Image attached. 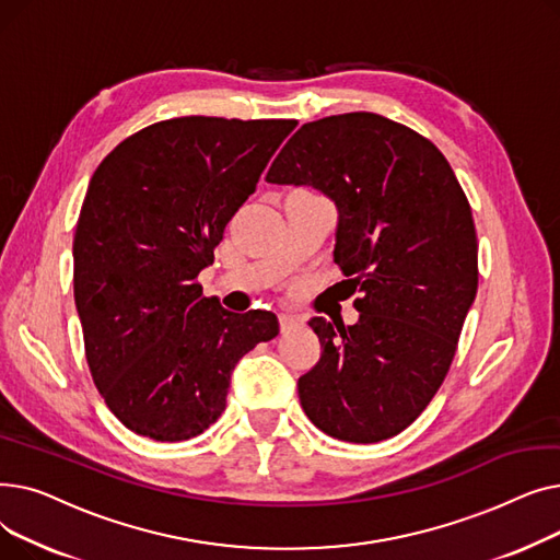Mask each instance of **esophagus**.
<instances>
[{
    "instance_id": "1",
    "label": "esophagus",
    "mask_w": 560,
    "mask_h": 560,
    "mask_svg": "<svg viewBox=\"0 0 560 560\" xmlns=\"http://www.w3.org/2000/svg\"><path fill=\"white\" fill-rule=\"evenodd\" d=\"M279 325H281V331H290L302 325V317L298 315H290V313H281L279 315Z\"/></svg>"
}]
</instances>
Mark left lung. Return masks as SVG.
Returning <instances> with one entry per match:
<instances>
[{"instance_id":"left-lung-1","label":"left lung","mask_w":560,"mask_h":560,"mask_svg":"<svg viewBox=\"0 0 560 560\" xmlns=\"http://www.w3.org/2000/svg\"><path fill=\"white\" fill-rule=\"evenodd\" d=\"M268 184L311 186L338 211L334 260L357 325L313 317L322 354L300 376L308 420L345 443H378L416 422L450 372L477 298V231L447 159L376 113L304 125Z\"/></svg>"}]
</instances>
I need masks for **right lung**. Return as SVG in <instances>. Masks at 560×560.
Listing matches in <instances>:
<instances>
[{
    "label": "right lung",
    "mask_w": 560,
    "mask_h": 560,
    "mask_svg": "<svg viewBox=\"0 0 560 560\" xmlns=\"http://www.w3.org/2000/svg\"><path fill=\"white\" fill-rule=\"evenodd\" d=\"M295 127L174 117L122 140L88 184L74 304L95 386L133 433L182 443L209 429L235 363L279 334L275 313H231L195 279Z\"/></svg>",
    "instance_id": "obj_1"
}]
</instances>
